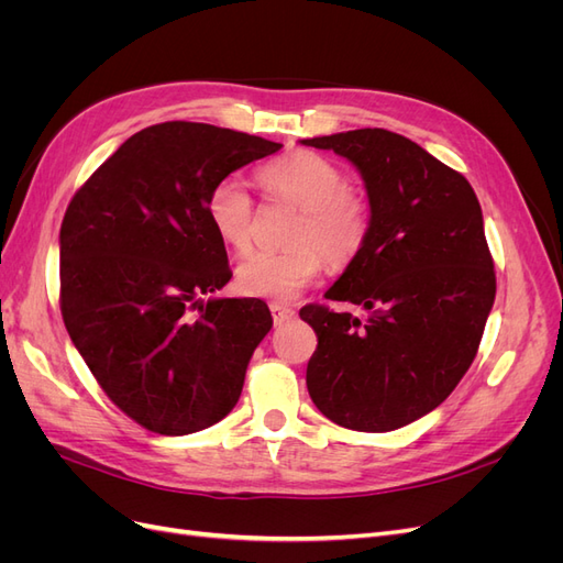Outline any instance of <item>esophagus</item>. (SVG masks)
<instances>
[{"label": "esophagus", "mask_w": 563, "mask_h": 563, "mask_svg": "<svg viewBox=\"0 0 563 563\" xmlns=\"http://www.w3.org/2000/svg\"><path fill=\"white\" fill-rule=\"evenodd\" d=\"M269 312H272V319H275L277 327H282V323H286L288 319L296 317V312L291 308H286V305H279V302H272Z\"/></svg>", "instance_id": "esophagus-1"}]
</instances>
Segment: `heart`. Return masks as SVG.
Returning <instances> with one entry per match:
<instances>
[{"label":"heart","instance_id":"1","mask_svg":"<svg viewBox=\"0 0 563 563\" xmlns=\"http://www.w3.org/2000/svg\"><path fill=\"white\" fill-rule=\"evenodd\" d=\"M258 183L272 197L298 209L288 249L251 253L236 267L234 286L246 298L291 300L323 269L345 267L360 258L373 230V201L362 185L345 183L335 162L312 150H294L267 162ZM207 213L218 240L244 253L253 242L255 207L246 187L218 180L207 199Z\"/></svg>","mask_w":563,"mask_h":563}]
</instances>
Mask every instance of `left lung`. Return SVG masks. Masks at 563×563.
Masks as SVG:
<instances>
[{"label":"left lung","instance_id":"left-lung-1","mask_svg":"<svg viewBox=\"0 0 563 563\" xmlns=\"http://www.w3.org/2000/svg\"><path fill=\"white\" fill-rule=\"evenodd\" d=\"M347 157L373 201L368 244L329 300L305 305L317 333L308 389L340 428L389 432L444 401L472 366L496 300L479 199L463 174L385 129L300 141Z\"/></svg>","mask_w":563,"mask_h":563}]
</instances>
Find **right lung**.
<instances>
[{
    "instance_id": "1",
    "label": "right lung",
    "mask_w": 563,
    "mask_h": 563,
    "mask_svg": "<svg viewBox=\"0 0 563 563\" xmlns=\"http://www.w3.org/2000/svg\"><path fill=\"white\" fill-rule=\"evenodd\" d=\"M279 147L211 124L147 126L65 211V329L110 401L150 432H199L240 401L272 317L258 298L199 300L232 277L207 199L218 180Z\"/></svg>"
}]
</instances>
